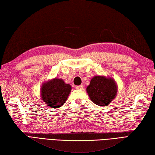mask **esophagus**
I'll use <instances>...</instances> for the list:
<instances>
[{
	"instance_id": "obj_1",
	"label": "esophagus",
	"mask_w": 155,
	"mask_h": 155,
	"mask_svg": "<svg viewBox=\"0 0 155 155\" xmlns=\"http://www.w3.org/2000/svg\"><path fill=\"white\" fill-rule=\"evenodd\" d=\"M76 88L79 89V90H83V89H84V86L83 85L77 86H76Z\"/></svg>"
}]
</instances>
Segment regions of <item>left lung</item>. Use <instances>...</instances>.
I'll list each match as a JSON object with an SVG mask.
<instances>
[{
    "mask_svg": "<svg viewBox=\"0 0 155 155\" xmlns=\"http://www.w3.org/2000/svg\"><path fill=\"white\" fill-rule=\"evenodd\" d=\"M86 92L94 104L99 106H107L115 99L118 86L112 78L95 75L92 78Z\"/></svg>",
    "mask_w": 155,
    "mask_h": 155,
    "instance_id": "8db88e82",
    "label": "left lung"
}]
</instances>
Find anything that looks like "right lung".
Masks as SVG:
<instances>
[{
	"instance_id": "obj_1",
	"label": "right lung",
	"mask_w": 155,
	"mask_h": 155,
	"mask_svg": "<svg viewBox=\"0 0 155 155\" xmlns=\"http://www.w3.org/2000/svg\"><path fill=\"white\" fill-rule=\"evenodd\" d=\"M71 91V86L62 79L54 78L43 83L41 88V97L46 105L58 108L66 102Z\"/></svg>"
}]
</instances>
